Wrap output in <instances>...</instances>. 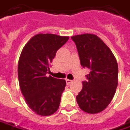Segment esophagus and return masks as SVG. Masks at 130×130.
<instances>
[{
    "instance_id": "esophagus-1",
    "label": "esophagus",
    "mask_w": 130,
    "mask_h": 130,
    "mask_svg": "<svg viewBox=\"0 0 130 130\" xmlns=\"http://www.w3.org/2000/svg\"><path fill=\"white\" fill-rule=\"evenodd\" d=\"M65 81H66V83H67V84H68V85L71 84V83L73 82V81H71V80H70V79H66Z\"/></svg>"
}]
</instances>
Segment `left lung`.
<instances>
[{
  "label": "left lung",
  "instance_id": "obj_1",
  "mask_svg": "<svg viewBox=\"0 0 130 130\" xmlns=\"http://www.w3.org/2000/svg\"><path fill=\"white\" fill-rule=\"evenodd\" d=\"M75 42L81 65L90 73L82 82L76 96L80 108L88 113H98L106 108L118 85V64L113 54L98 36L82 34L71 37Z\"/></svg>",
  "mask_w": 130,
  "mask_h": 130
}]
</instances>
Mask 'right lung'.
<instances>
[{
    "label": "right lung",
    "instance_id": "1",
    "mask_svg": "<svg viewBox=\"0 0 130 130\" xmlns=\"http://www.w3.org/2000/svg\"><path fill=\"white\" fill-rule=\"evenodd\" d=\"M69 39L55 34H37L26 43L18 62V78L26 103L40 116H50L59 108L66 82L51 76L50 66L57 51Z\"/></svg>",
    "mask_w": 130,
    "mask_h": 130
}]
</instances>
